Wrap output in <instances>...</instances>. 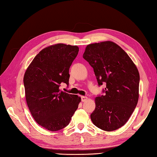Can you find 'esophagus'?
I'll list each match as a JSON object with an SVG mask.
<instances>
[{
    "label": "esophagus",
    "instance_id": "obj_1",
    "mask_svg": "<svg viewBox=\"0 0 157 157\" xmlns=\"http://www.w3.org/2000/svg\"><path fill=\"white\" fill-rule=\"evenodd\" d=\"M88 99V98L87 97H86V96H81V101H82V102H84V101H86V100Z\"/></svg>",
    "mask_w": 157,
    "mask_h": 157
}]
</instances>
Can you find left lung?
<instances>
[{"mask_svg":"<svg viewBox=\"0 0 157 157\" xmlns=\"http://www.w3.org/2000/svg\"><path fill=\"white\" fill-rule=\"evenodd\" d=\"M83 58L94 69L98 83H106L104 96L95 98L93 124L107 132L124 126L137 105L140 73L126 52L112 41L87 45Z\"/></svg>","mask_w":157,"mask_h":157,"instance_id":"obj_1","label":"left lung"}]
</instances>
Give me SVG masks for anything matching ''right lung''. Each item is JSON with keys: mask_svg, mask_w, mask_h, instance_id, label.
<instances>
[{"mask_svg": "<svg viewBox=\"0 0 157 157\" xmlns=\"http://www.w3.org/2000/svg\"><path fill=\"white\" fill-rule=\"evenodd\" d=\"M77 46L62 43L46 47L33 59L23 77L27 106L35 121L54 132L67 126L81 98L61 91L69 84L70 66L77 57Z\"/></svg>", "mask_w": 157, "mask_h": 157, "instance_id": "obj_1", "label": "right lung"}]
</instances>
